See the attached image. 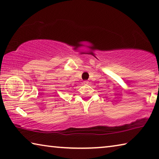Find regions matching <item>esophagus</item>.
Returning a JSON list of instances; mask_svg holds the SVG:
<instances>
[{
    "label": "esophagus",
    "instance_id": "34e87169",
    "mask_svg": "<svg viewBox=\"0 0 159 159\" xmlns=\"http://www.w3.org/2000/svg\"><path fill=\"white\" fill-rule=\"evenodd\" d=\"M83 83H84V84H88L89 82H88V80H84V81H83Z\"/></svg>",
    "mask_w": 159,
    "mask_h": 159
}]
</instances>
